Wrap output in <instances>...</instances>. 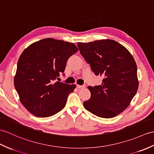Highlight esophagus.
Wrapping results in <instances>:
<instances>
[{
  "label": "esophagus",
  "instance_id": "esophagus-1",
  "mask_svg": "<svg viewBox=\"0 0 154 154\" xmlns=\"http://www.w3.org/2000/svg\"><path fill=\"white\" fill-rule=\"evenodd\" d=\"M77 87L78 88H84L86 87V85H77Z\"/></svg>",
  "mask_w": 154,
  "mask_h": 154
}]
</instances>
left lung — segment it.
<instances>
[{
	"label": "left lung",
	"mask_w": 154,
	"mask_h": 154,
	"mask_svg": "<svg viewBox=\"0 0 154 154\" xmlns=\"http://www.w3.org/2000/svg\"><path fill=\"white\" fill-rule=\"evenodd\" d=\"M77 46L94 74L103 78L101 85L88 87L91 96L84 102L85 108L102 118L119 115L130 105L138 91L133 56L125 46L111 39L78 42Z\"/></svg>",
	"instance_id": "1"
}]
</instances>
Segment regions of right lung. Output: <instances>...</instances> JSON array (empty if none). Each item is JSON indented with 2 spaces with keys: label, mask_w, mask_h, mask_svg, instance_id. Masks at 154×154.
<instances>
[{
  "label": "right lung",
  "mask_w": 154,
  "mask_h": 154,
  "mask_svg": "<svg viewBox=\"0 0 154 154\" xmlns=\"http://www.w3.org/2000/svg\"><path fill=\"white\" fill-rule=\"evenodd\" d=\"M77 51L72 42L47 38L31 44L21 53L14 87L21 103L33 116L50 117L65 107L76 85L55 80L64 72L69 57Z\"/></svg>",
  "instance_id": "obj_1"
}]
</instances>
